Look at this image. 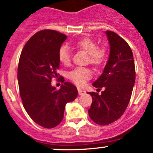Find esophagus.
Segmentation results:
<instances>
[{
	"instance_id": "esophagus-1",
	"label": "esophagus",
	"mask_w": 153,
	"mask_h": 153,
	"mask_svg": "<svg viewBox=\"0 0 153 153\" xmlns=\"http://www.w3.org/2000/svg\"><path fill=\"white\" fill-rule=\"evenodd\" d=\"M78 94H79V95H84V94H85L86 92L84 89H81V88H78Z\"/></svg>"
}]
</instances>
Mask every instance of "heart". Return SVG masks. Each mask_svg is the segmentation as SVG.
<instances>
[{
    "mask_svg": "<svg viewBox=\"0 0 153 153\" xmlns=\"http://www.w3.org/2000/svg\"><path fill=\"white\" fill-rule=\"evenodd\" d=\"M75 46L86 52L89 55V62L95 66L102 64L107 58V49L104 47L98 48L96 43L89 38H80L75 43ZM58 58L64 65H69L71 61V52L68 46L63 45L60 47ZM92 75L90 68L77 67L69 72V78L77 85L82 86L92 77Z\"/></svg>",
    "mask_w": 153,
    "mask_h": 153,
    "instance_id": "obj_1",
    "label": "heart"
}]
</instances>
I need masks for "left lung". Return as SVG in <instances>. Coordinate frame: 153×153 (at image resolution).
<instances>
[{
	"label": "left lung",
	"instance_id": "1",
	"mask_svg": "<svg viewBox=\"0 0 153 153\" xmlns=\"http://www.w3.org/2000/svg\"><path fill=\"white\" fill-rule=\"evenodd\" d=\"M109 55L103 72L93 82L95 87L104 88L99 95L88 92L92 103L88 110L91 119L100 125H108L121 118L126 110L135 81V68L131 48L122 38L106 31Z\"/></svg>",
	"mask_w": 153,
	"mask_h": 153
}]
</instances>
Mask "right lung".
Listing matches in <instances>:
<instances>
[{
    "label": "right lung",
    "instance_id": "add662e5",
    "mask_svg": "<svg viewBox=\"0 0 153 153\" xmlns=\"http://www.w3.org/2000/svg\"><path fill=\"white\" fill-rule=\"evenodd\" d=\"M67 38L55 30L40 31L27 41L19 59L18 80L23 105L36 124L48 129L61 122L66 104L78 95L71 83L64 82L58 90L51 83L58 77V51Z\"/></svg>",
    "mask_w": 153,
    "mask_h": 153
}]
</instances>
